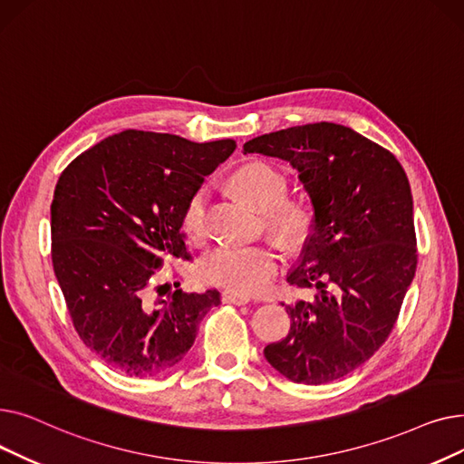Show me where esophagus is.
<instances>
[{
  "label": "esophagus",
  "instance_id": "34e87169",
  "mask_svg": "<svg viewBox=\"0 0 464 464\" xmlns=\"http://www.w3.org/2000/svg\"><path fill=\"white\" fill-rule=\"evenodd\" d=\"M250 299L246 297V295H240V294H237V291H231V289H227V291H224L222 294V303H227V304H246Z\"/></svg>",
  "mask_w": 464,
  "mask_h": 464
}]
</instances>
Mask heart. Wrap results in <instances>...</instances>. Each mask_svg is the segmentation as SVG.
I'll list each match as a JSON object with an SVG mask.
<instances>
[{
    "label": "heart",
    "mask_w": 464,
    "mask_h": 464,
    "mask_svg": "<svg viewBox=\"0 0 464 464\" xmlns=\"http://www.w3.org/2000/svg\"><path fill=\"white\" fill-rule=\"evenodd\" d=\"M235 189L263 210L265 226L282 245L294 248L310 235L314 214L304 201L287 199V180L263 161L242 165L231 177ZM207 188H198L182 212V229L188 238L201 240L207 233ZM280 271V256L271 245H218L198 265V276L208 285L238 294H256Z\"/></svg>",
    "instance_id": "obj_1"
}]
</instances>
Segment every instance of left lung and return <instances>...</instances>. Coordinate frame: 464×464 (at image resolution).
<instances>
[{"label":"left lung","mask_w":464,"mask_h":464,"mask_svg":"<svg viewBox=\"0 0 464 464\" xmlns=\"http://www.w3.org/2000/svg\"><path fill=\"white\" fill-rule=\"evenodd\" d=\"M242 149L294 165L314 207L312 235L287 276L314 295L282 304L289 333L263 353L291 382H334L392 334L416 275L408 177L383 146L333 121L266 133Z\"/></svg>","instance_id":"left-lung-1"}]
</instances>
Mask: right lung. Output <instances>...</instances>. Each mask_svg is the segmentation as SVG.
<instances>
[{
	"label": "right lung",
	"mask_w": 464,
	"mask_h": 464,
	"mask_svg": "<svg viewBox=\"0 0 464 464\" xmlns=\"http://www.w3.org/2000/svg\"><path fill=\"white\" fill-rule=\"evenodd\" d=\"M237 142L126 130L72 160L51 205L53 266L82 343L111 369L158 376L179 364L219 294L154 301L158 269L189 259L182 212Z\"/></svg>",
	"instance_id": "obj_1"
}]
</instances>
